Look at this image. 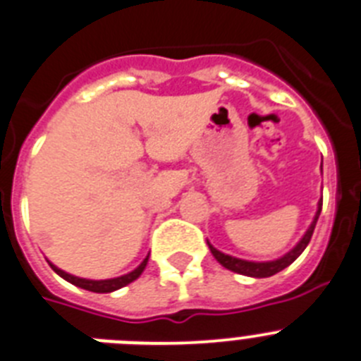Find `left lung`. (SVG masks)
Segmentation results:
<instances>
[{
  "instance_id": "obj_1",
  "label": "left lung",
  "mask_w": 361,
  "mask_h": 361,
  "mask_svg": "<svg viewBox=\"0 0 361 361\" xmlns=\"http://www.w3.org/2000/svg\"><path fill=\"white\" fill-rule=\"evenodd\" d=\"M320 212H322V200L318 202V212H317V215H314V220L311 222V226H309V229L305 231L304 237H302V240H300L298 244H296L295 247L289 251V253H286L282 258H279V260H273V262H247V260H240V258L229 257V255H224L222 251L215 250V247H213V245L208 242L209 251H212L213 257L216 258V262L222 264L226 269L233 271V273H238V275H245V276H253V279H267V276L276 275V273H280V271L286 269L288 266H291L296 258L302 255V251L307 247L309 240H311V237H312V231H314V226H317L318 216H320Z\"/></svg>"
}]
</instances>
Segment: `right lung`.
Wrapping results in <instances>:
<instances>
[{
	"label": "right lung",
	"instance_id": "obj_1",
	"mask_svg": "<svg viewBox=\"0 0 361 361\" xmlns=\"http://www.w3.org/2000/svg\"><path fill=\"white\" fill-rule=\"evenodd\" d=\"M149 257V255H148ZM148 257L142 260V264L137 269H133L132 273H128V275H123V276H117V279H108V280H86V279H79V276H73V275H68V273H65L63 269H59V267H56L54 264H50V267H52L54 271H56L57 275L61 276V279H65L66 282L73 283V286H78V288L81 289H86V291H92V293H111V291H117V289L124 288V286H128L130 282H133V280H137L139 276H141V273L145 271L146 264H148Z\"/></svg>",
	"mask_w": 361,
	"mask_h": 361
}]
</instances>
